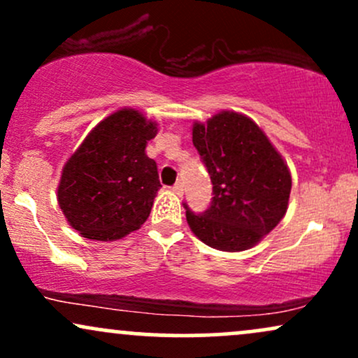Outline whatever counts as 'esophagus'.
Here are the masks:
<instances>
[{
    "label": "esophagus",
    "mask_w": 358,
    "mask_h": 358,
    "mask_svg": "<svg viewBox=\"0 0 358 358\" xmlns=\"http://www.w3.org/2000/svg\"><path fill=\"white\" fill-rule=\"evenodd\" d=\"M173 192H175L178 196H182V195H183V185L180 183V182L175 183V185H173Z\"/></svg>",
    "instance_id": "obj_1"
}]
</instances>
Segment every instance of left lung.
<instances>
[{
  "label": "left lung",
  "instance_id": "8db88e82",
  "mask_svg": "<svg viewBox=\"0 0 358 358\" xmlns=\"http://www.w3.org/2000/svg\"><path fill=\"white\" fill-rule=\"evenodd\" d=\"M193 146L212 180V202L187 222L203 244L225 252L256 245L287 210L291 175L252 119L224 113L193 124Z\"/></svg>",
  "mask_w": 358,
  "mask_h": 358
}]
</instances>
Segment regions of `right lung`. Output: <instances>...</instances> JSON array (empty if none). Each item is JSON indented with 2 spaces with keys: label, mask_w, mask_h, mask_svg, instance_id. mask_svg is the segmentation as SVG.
Here are the masks:
<instances>
[{
  "label": "right lung",
  "mask_w": 358,
  "mask_h": 358,
  "mask_svg": "<svg viewBox=\"0 0 358 358\" xmlns=\"http://www.w3.org/2000/svg\"><path fill=\"white\" fill-rule=\"evenodd\" d=\"M156 133L141 113L121 109L94 127L65 163L59 205L85 239H121L150 217L162 185L145 148Z\"/></svg>",
  "instance_id": "add662e5"
}]
</instances>
